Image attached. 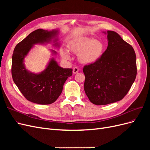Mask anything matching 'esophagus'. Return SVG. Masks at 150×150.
I'll list each match as a JSON object with an SVG mask.
<instances>
[{
  "label": "esophagus",
  "mask_w": 150,
  "mask_h": 150,
  "mask_svg": "<svg viewBox=\"0 0 150 150\" xmlns=\"http://www.w3.org/2000/svg\"><path fill=\"white\" fill-rule=\"evenodd\" d=\"M72 72H73L74 74L78 73V72H79V68L78 67H73V69H72Z\"/></svg>",
  "instance_id": "1"
}]
</instances>
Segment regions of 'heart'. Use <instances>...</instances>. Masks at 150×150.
Masks as SVG:
<instances>
[{
	"mask_svg": "<svg viewBox=\"0 0 150 150\" xmlns=\"http://www.w3.org/2000/svg\"><path fill=\"white\" fill-rule=\"evenodd\" d=\"M104 48V44L101 40L89 38L76 39L68 45L69 51L78 54L79 61L86 64L97 61L101 57ZM62 56L66 59L70 58L69 52L66 50L62 51Z\"/></svg>",
	"mask_w": 150,
	"mask_h": 150,
	"instance_id": "heart-1",
	"label": "heart"
}]
</instances>
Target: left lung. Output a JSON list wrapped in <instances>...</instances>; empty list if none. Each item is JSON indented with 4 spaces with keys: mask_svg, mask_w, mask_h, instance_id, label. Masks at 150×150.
Returning <instances> with one entry per match:
<instances>
[{
    "mask_svg": "<svg viewBox=\"0 0 150 150\" xmlns=\"http://www.w3.org/2000/svg\"><path fill=\"white\" fill-rule=\"evenodd\" d=\"M107 34V49L97 61L85 65L83 69L86 94L96 105L121 100L128 93L137 74L133 47L115 31L108 30Z\"/></svg>",
    "mask_w": 150,
    "mask_h": 150,
    "instance_id": "obj_1",
    "label": "left lung"
}]
</instances>
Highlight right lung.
Wrapping results in <instances>:
<instances>
[{
    "instance_id": "right-lung-1",
    "label": "right lung",
    "mask_w": 150,
    "mask_h": 150,
    "mask_svg": "<svg viewBox=\"0 0 150 150\" xmlns=\"http://www.w3.org/2000/svg\"><path fill=\"white\" fill-rule=\"evenodd\" d=\"M58 34L57 30L49 31L39 29L32 32L18 43L13 50L12 59V76L13 82L28 101L39 104H50L60 96L63 86L72 76V69L62 68L54 58L46 69L39 74H34L25 69L24 59L35 44L49 42ZM56 38L54 42H57ZM58 46V42L54 44ZM56 54V52L52 51Z\"/></svg>"
}]
</instances>
